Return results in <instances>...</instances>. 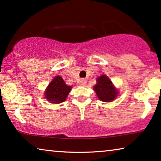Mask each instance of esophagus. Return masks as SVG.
<instances>
[{"instance_id":"obj_1","label":"esophagus","mask_w":161,"mask_h":161,"mask_svg":"<svg viewBox=\"0 0 161 161\" xmlns=\"http://www.w3.org/2000/svg\"><path fill=\"white\" fill-rule=\"evenodd\" d=\"M86 84H87V81L85 79H82V80H80V85H86Z\"/></svg>"}]
</instances>
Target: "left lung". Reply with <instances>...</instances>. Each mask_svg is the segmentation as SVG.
Here are the masks:
<instances>
[{"mask_svg": "<svg viewBox=\"0 0 161 161\" xmlns=\"http://www.w3.org/2000/svg\"><path fill=\"white\" fill-rule=\"evenodd\" d=\"M93 89L98 98L103 102L112 101L118 94V92L113 86L112 81L105 75H101L97 79V84L94 86Z\"/></svg>", "mask_w": 161, "mask_h": 161, "instance_id": "1", "label": "left lung"}]
</instances>
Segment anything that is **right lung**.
I'll list each match as a JSON object with an SVG mask.
<instances>
[{"mask_svg":"<svg viewBox=\"0 0 161 161\" xmlns=\"http://www.w3.org/2000/svg\"><path fill=\"white\" fill-rule=\"evenodd\" d=\"M71 90V86L66 85L61 76H55L47 88L45 98L52 103H60L66 99Z\"/></svg>","mask_w":161,"mask_h":161,"instance_id":"obj_1","label":"right lung"}]
</instances>
